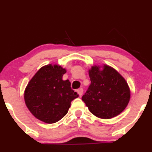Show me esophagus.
Wrapping results in <instances>:
<instances>
[{
  "instance_id": "esophagus-1",
  "label": "esophagus",
  "mask_w": 152,
  "mask_h": 152,
  "mask_svg": "<svg viewBox=\"0 0 152 152\" xmlns=\"http://www.w3.org/2000/svg\"><path fill=\"white\" fill-rule=\"evenodd\" d=\"M83 88H78L77 90V93L78 94V95H79L80 97H81L82 95H83Z\"/></svg>"
}]
</instances>
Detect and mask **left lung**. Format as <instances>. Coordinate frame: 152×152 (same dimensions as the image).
<instances>
[{
    "mask_svg": "<svg viewBox=\"0 0 152 152\" xmlns=\"http://www.w3.org/2000/svg\"><path fill=\"white\" fill-rule=\"evenodd\" d=\"M91 85L82 96L90 112L98 118L110 119L120 114L130 98L127 83L116 70L104 65L103 70L94 66L89 70Z\"/></svg>",
    "mask_w": 152,
    "mask_h": 152,
    "instance_id": "left-lung-1",
    "label": "left lung"
}]
</instances>
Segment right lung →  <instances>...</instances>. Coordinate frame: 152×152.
Listing matches in <instances>:
<instances>
[{"label": "right lung", "instance_id": "right-lung-1", "mask_svg": "<svg viewBox=\"0 0 152 152\" xmlns=\"http://www.w3.org/2000/svg\"><path fill=\"white\" fill-rule=\"evenodd\" d=\"M65 73L61 66H45L27 84L25 104L38 120L49 124L58 122L68 113L71 101L78 97L71 89L70 81L62 80Z\"/></svg>", "mask_w": 152, "mask_h": 152}]
</instances>
